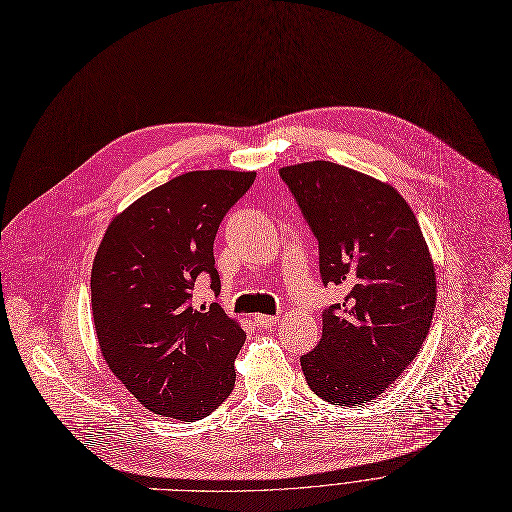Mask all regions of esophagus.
<instances>
[{
    "label": "esophagus",
    "mask_w": 512,
    "mask_h": 512,
    "mask_svg": "<svg viewBox=\"0 0 512 512\" xmlns=\"http://www.w3.org/2000/svg\"><path fill=\"white\" fill-rule=\"evenodd\" d=\"M255 322L259 324L261 329H271L273 324L277 322V316H269V314H255Z\"/></svg>",
    "instance_id": "34e87169"
}]
</instances>
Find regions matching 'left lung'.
Masks as SVG:
<instances>
[{
  "mask_svg": "<svg viewBox=\"0 0 512 512\" xmlns=\"http://www.w3.org/2000/svg\"><path fill=\"white\" fill-rule=\"evenodd\" d=\"M318 239L324 286H345L300 357L310 390L339 406L380 396L421 351L437 300L435 265L406 200L390 183L331 161L280 169Z\"/></svg>",
  "mask_w": 512,
  "mask_h": 512,
  "instance_id": "obj_1",
  "label": "left lung"
}]
</instances>
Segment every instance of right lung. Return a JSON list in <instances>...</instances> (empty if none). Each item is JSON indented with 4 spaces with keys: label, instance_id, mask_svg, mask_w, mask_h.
Instances as JSON below:
<instances>
[{
    "label": "right lung",
    "instance_id": "obj_1",
    "mask_svg": "<svg viewBox=\"0 0 512 512\" xmlns=\"http://www.w3.org/2000/svg\"><path fill=\"white\" fill-rule=\"evenodd\" d=\"M255 171H190L112 218L91 267V312L112 374L145 408L194 423L235 388L241 324L190 304L200 273L220 292L214 239Z\"/></svg>",
    "mask_w": 512,
    "mask_h": 512
}]
</instances>
